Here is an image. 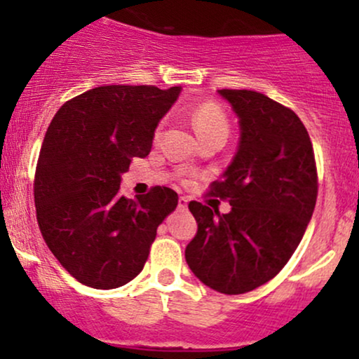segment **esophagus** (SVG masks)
Returning <instances> with one entry per match:
<instances>
[{
  "label": "esophagus",
  "mask_w": 359,
  "mask_h": 359,
  "mask_svg": "<svg viewBox=\"0 0 359 359\" xmlns=\"http://www.w3.org/2000/svg\"><path fill=\"white\" fill-rule=\"evenodd\" d=\"M187 204H189V199L187 197H179V209H187Z\"/></svg>",
  "instance_id": "obj_1"
}]
</instances>
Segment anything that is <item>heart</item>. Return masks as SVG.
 Segmentation results:
<instances>
[{
    "label": "heart",
    "mask_w": 359,
    "mask_h": 359,
    "mask_svg": "<svg viewBox=\"0 0 359 359\" xmlns=\"http://www.w3.org/2000/svg\"><path fill=\"white\" fill-rule=\"evenodd\" d=\"M192 125L196 128L197 137L201 140L209 137H228L229 119L217 102L205 101L192 111ZM160 133V128L156 130V137Z\"/></svg>",
    "instance_id": "b5f03b06"
}]
</instances>
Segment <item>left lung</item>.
<instances>
[{"instance_id": "8db88e82", "label": "left lung", "mask_w": 359, "mask_h": 359, "mask_svg": "<svg viewBox=\"0 0 359 359\" xmlns=\"http://www.w3.org/2000/svg\"><path fill=\"white\" fill-rule=\"evenodd\" d=\"M240 118V147L208 196L231 204L221 214L191 201L197 233L185 248L189 269L221 294L255 290L297 250L317 201L314 148L287 106L248 89H219Z\"/></svg>"}]
</instances>
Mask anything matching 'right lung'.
Instances as JSON below:
<instances>
[{"label":"right lung","mask_w":359,"mask_h":359,"mask_svg":"<svg viewBox=\"0 0 359 359\" xmlns=\"http://www.w3.org/2000/svg\"><path fill=\"white\" fill-rule=\"evenodd\" d=\"M180 88L101 86L62 104L45 133L34 197L48 250L74 278L116 288L145 266L156 228L179 196L155 185L128 199L119 192L131 158H145L155 128Z\"/></svg>","instance_id":"obj_1"}]
</instances>
